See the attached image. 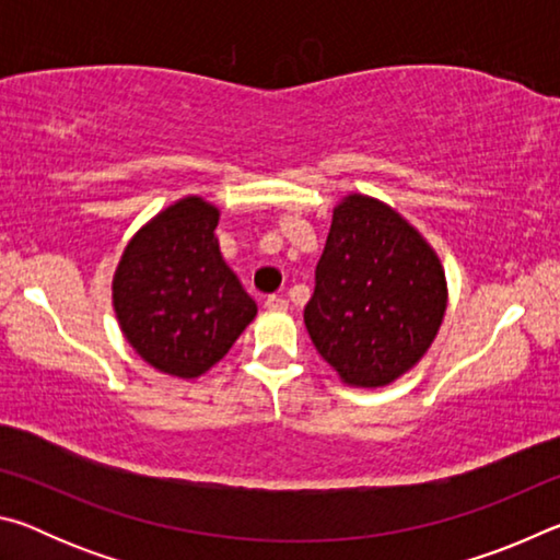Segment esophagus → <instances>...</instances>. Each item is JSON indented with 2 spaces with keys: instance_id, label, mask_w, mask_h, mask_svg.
Masks as SVG:
<instances>
[{
  "instance_id": "esophagus-1",
  "label": "esophagus",
  "mask_w": 560,
  "mask_h": 560,
  "mask_svg": "<svg viewBox=\"0 0 560 560\" xmlns=\"http://www.w3.org/2000/svg\"><path fill=\"white\" fill-rule=\"evenodd\" d=\"M264 306H267L269 311H287L289 308V301L273 293V296H267V301H264Z\"/></svg>"
}]
</instances>
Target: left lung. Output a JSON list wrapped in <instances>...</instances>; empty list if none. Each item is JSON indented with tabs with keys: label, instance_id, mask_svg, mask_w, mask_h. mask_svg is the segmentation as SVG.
<instances>
[{
	"label": "left lung",
	"instance_id": "obj_1",
	"mask_svg": "<svg viewBox=\"0 0 560 560\" xmlns=\"http://www.w3.org/2000/svg\"><path fill=\"white\" fill-rule=\"evenodd\" d=\"M444 311L447 279L424 236L375 197H343L303 308L311 340L340 381H397L428 353Z\"/></svg>",
	"mask_w": 560,
	"mask_h": 560
}]
</instances>
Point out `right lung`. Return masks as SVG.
I'll return each instance as SVG.
<instances>
[{"instance_id":"add662e5","label":"right lung","mask_w":560,"mask_h":560,"mask_svg":"<svg viewBox=\"0 0 560 560\" xmlns=\"http://www.w3.org/2000/svg\"><path fill=\"white\" fill-rule=\"evenodd\" d=\"M220 210L189 195L128 242L113 273V308L132 350L155 371L200 377L257 316L226 267L214 230Z\"/></svg>"}]
</instances>
